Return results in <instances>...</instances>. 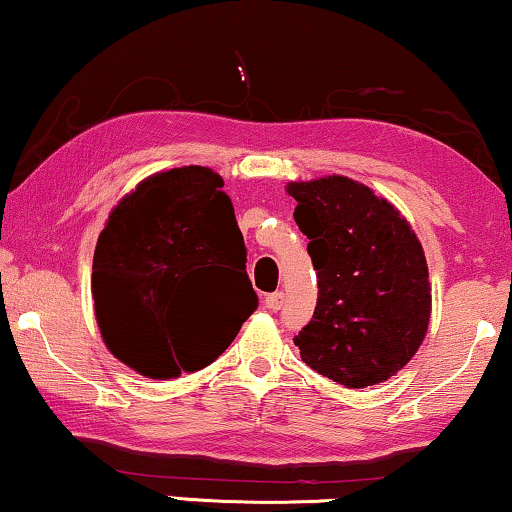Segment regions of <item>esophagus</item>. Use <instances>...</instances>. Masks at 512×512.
<instances>
[{
    "label": "esophagus",
    "mask_w": 512,
    "mask_h": 512,
    "mask_svg": "<svg viewBox=\"0 0 512 512\" xmlns=\"http://www.w3.org/2000/svg\"><path fill=\"white\" fill-rule=\"evenodd\" d=\"M281 305H284V293L277 291V293H270L268 298H265V307H268L270 311H277L281 309Z\"/></svg>",
    "instance_id": "34e87169"
}]
</instances>
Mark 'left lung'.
<instances>
[{
  "instance_id": "1",
  "label": "left lung",
  "mask_w": 512,
  "mask_h": 512,
  "mask_svg": "<svg viewBox=\"0 0 512 512\" xmlns=\"http://www.w3.org/2000/svg\"><path fill=\"white\" fill-rule=\"evenodd\" d=\"M286 191L318 277L314 316L295 337L300 358L346 388L388 381L416 355L432 314L420 240L397 207L348 177Z\"/></svg>"
}]
</instances>
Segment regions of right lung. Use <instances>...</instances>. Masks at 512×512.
I'll return each instance as SVG.
<instances>
[{
	"label": "right lung",
	"mask_w": 512,
	"mask_h": 512,
	"mask_svg": "<svg viewBox=\"0 0 512 512\" xmlns=\"http://www.w3.org/2000/svg\"><path fill=\"white\" fill-rule=\"evenodd\" d=\"M224 180L184 166L150 175L122 198L94 249L92 295L108 351L147 379H177L219 358L258 307L247 249ZM240 317L207 322L200 300L213 274Z\"/></svg>",
	"instance_id": "right-lung-1"
}]
</instances>
